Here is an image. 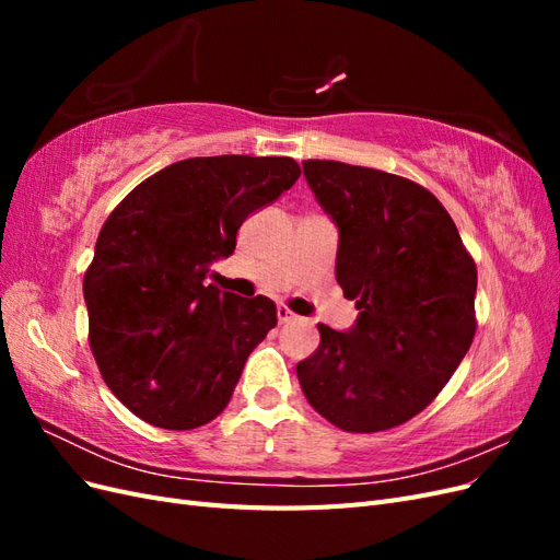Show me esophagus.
Masks as SVG:
<instances>
[{
    "mask_svg": "<svg viewBox=\"0 0 560 560\" xmlns=\"http://www.w3.org/2000/svg\"><path fill=\"white\" fill-rule=\"evenodd\" d=\"M278 319H280V325H284V322H292V319H296V315L287 308V306H278Z\"/></svg>",
    "mask_w": 560,
    "mask_h": 560,
    "instance_id": "1",
    "label": "esophagus"
}]
</instances>
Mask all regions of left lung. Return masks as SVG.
Masks as SVG:
<instances>
[{"label": "left lung", "instance_id": "left-lung-1", "mask_svg": "<svg viewBox=\"0 0 560 560\" xmlns=\"http://www.w3.org/2000/svg\"><path fill=\"white\" fill-rule=\"evenodd\" d=\"M338 229L336 282L360 311L296 364L303 395L331 425L381 432L411 420L467 354L477 266L451 214L420 184L374 167L303 161Z\"/></svg>", "mask_w": 560, "mask_h": 560}]
</instances>
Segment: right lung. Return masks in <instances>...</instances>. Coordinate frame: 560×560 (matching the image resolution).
I'll use <instances>...</instances> for the list:
<instances>
[{
	"label": "right lung",
	"instance_id": "add662e5",
	"mask_svg": "<svg viewBox=\"0 0 560 560\" xmlns=\"http://www.w3.org/2000/svg\"><path fill=\"white\" fill-rule=\"evenodd\" d=\"M287 156H208L163 167L118 202L83 276L91 350L128 409L163 430L224 411L276 303L208 284L245 219L299 179Z\"/></svg>",
	"mask_w": 560,
	"mask_h": 560
}]
</instances>
